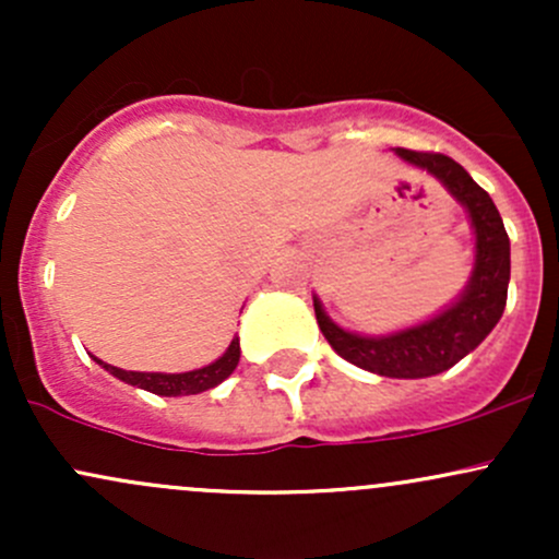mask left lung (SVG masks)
I'll list each match as a JSON object with an SVG mask.
<instances>
[{"mask_svg": "<svg viewBox=\"0 0 559 559\" xmlns=\"http://www.w3.org/2000/svg\"><path fill=\"white\" fill-rule=\"evenodd\" d=\"M396 155L439 178L471 215L476 228V265L463 297L433 320L378 338L338 329L318 297L312 301L320 331L346 362L386 378H426L457 365L499 323L510 284V239L491 197L467 176L463 165L441 152L396 150Z\"/></svg>", "mask_w": 559, "mask_h": 559, "instance_id": "1", "label": "left lung"}]
</instances>
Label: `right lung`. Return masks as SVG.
<instances>
[{
  "mask_svg": "<svg viewBox=\"0 0 559 559\" xmlns=\"http://www.w3.org/2000/svg\"><path fill=\"white\" fill-rule=\"evenodd\" d=\"M239 357H241L239 338H234L221 360H215L213 365H204V368L199 370H189V373H136V370L115 368V365L96 360V357L94 360L99 362L107 373L120 378V381L131 383V386L152 391V394H159V396H186V394H202V391L213 389L221 381H226V378L234 373L236 365H239Z\"/></svg>",
  "mask_w": 559,
  "mask_h": 559,
  "instance_id": "add662e5",
  "label": "right lung"
}]
</instances>
